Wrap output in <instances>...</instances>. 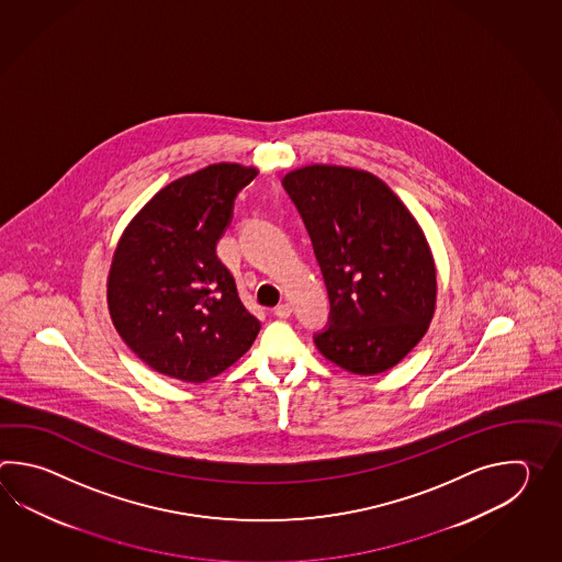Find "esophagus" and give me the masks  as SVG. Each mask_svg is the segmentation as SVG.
Segmentation results:
<instances>
[{"label":"esophagus","instance_id":"1","mask_svg":"<svg viewBox=\"0 0 562 562\" xmlns=\"http://www.w3.org/2000/svg\"><path fill=\"white\" fill-rule=\"evenodd\" d=\"M276 315L279 319H286V317L291 315V305H289V303H281V305H277Z\"/></svg>","mask_w":562,"mask_h":562}]
</instances>
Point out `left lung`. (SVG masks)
Wrapping results in <instances>:
<instances>
[{
    "instance_id": "8db88e82",
    "label": "left lung",
    "mask_w": 562,
    "mask_h": 562,
    "mask_svg": "<svg viewBox=\"0 0 562 562\" xmlns=\"http://www.w3.org/2000/svg\"><path fill=\"white\" fill-rule=\"evenodd\" d=\"M310 233L329 295L315 346L358 375L394 368L428 331L436 267L416 218L366 170L311 165L283 179Z\"/></svg>"
}]
</instances>
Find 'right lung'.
Returning a JSON list of instances; mask_svg holds the SVG:
<instances>
[{"label":"right lung","instance_id":"1","mask_svg":"<svg viewBox=\"0 0 562 562\" xmlns=\"http://www.w3.org/2000/svg\"><path fill=\"white\" fill-rule=\"evenodd\" d=\"M255 168L218 162L167 184L120 237L108 310L124 344L158 373L201 383L249 351L261 329L216 257Z\"/></svg>","mask_w":562,"mask_h":562}]
</instances>
